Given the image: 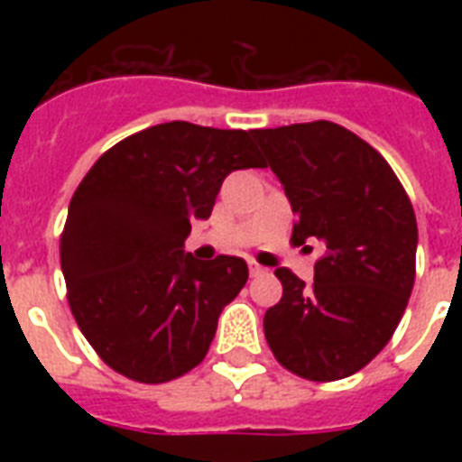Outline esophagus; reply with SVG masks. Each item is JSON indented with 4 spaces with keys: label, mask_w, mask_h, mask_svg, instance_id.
I'll use <instances>...</instances> for the list:
<instances>
[{
    "label": "esophagus",
    "mask_w": 462,
    "mask_h": 462,
    "mask_svg": "<svg viewBox=\"0 0 462 462\" xmlns=\"http://www.w3.org/2000/svg\"><path fill=\"white\" fill-rule=\"evenodd\" d=\"M249 273H252V275H266L268 268L261 266L259 261H249Z\"/></svg>",
    "instance_id": "34e87169"
}]
</instances>
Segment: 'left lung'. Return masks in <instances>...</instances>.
Segmentation results:
<instances>
[{"mask_svg":"<svg viewBox=\"0 0 462 462\" xmlns=\"http://www.w3.org/2000/svg\"><path fill=\"white\" fill-rule=\"evenodd\" d=\"M252 136L285 187L292 242L321 239L314 282L278 268L281 302L263 319L268 347L307 381L352 376L398 328L415 285L417 220L386 158L340 125L256 129Z\"/></svg>","mask_w":462,"mask_h":462,"instance_id":"left-lung-1","label":"left lung"}]
</instances>
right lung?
Returning a JSON list of instances; mask_svg holds the SVG:
<instances>
[{"instance_id":"1","label":"right lung","mask_w":462,"mask_h":462,"mask_svg":"<svg viewBox=\"0 0 462 462\" xmlns=\"http://www.w3.org/2000/svg\"><path fill=\"white\" fill-rule=\"evenodd\" d=\"M263 165L252 132L191 122L148 126L96 160L69 203L60 259L71 314L110 369L165 383L201 365L249 268L181 246L232 170Z\"/></svg>"}]
</instances>
